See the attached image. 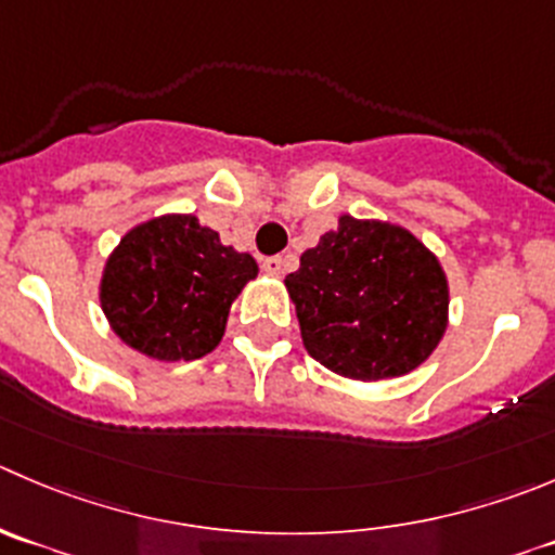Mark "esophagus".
I'll use <instances>...</instances> for the list:
<instances>
[{
    "label": "esophagus",
    "instance_id": "34e87169",
    "mask_svg": "<svg viewBox=\"0 0 555 555\" xmlns=\"http://www.w3.org/2000/svg\"><path fill=\"white\" fill-rule=\"evenodd\" d=\"M262 271L266 273H271V276H279V273L284 271V260L282 257H266V260H262Z\"/></svg>",
    "mask_w": 555,
    "mask_h": 555
}]
</instances>
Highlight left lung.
Here are the masks:
<instances>
[{
	"label": "left lung",
	"mask_w": 555,
	"mask_h": 555,
	"mask_svg": "<svg viewBox=\"0 0 555 555\" xmlns=\"http://www.w3.org/2000/svg\"><path fill=\"white\" fill-rule=\"evenodd\" d=\"M284 284L306 352L347 379L409 374L448 331L450 287L437 255L379 219L338 217Z\"/></svg>",
	"instance_id": "8db88e82"
}]
</instances>
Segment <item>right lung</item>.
<instances>
[{
    "instance_id": "obj_1",
    "label": "right lung",
    "mask_w": 555,
    "mask_h": 555,
    "mask_svg": "<svg viewBox=\"0 0 555 555\" xmlns=\"http://www.w3.org/2000/svg\"><path fill=\"white\" fill-rule=\"evenodd\" d=\"M255 257L224 246L192 214H165L129 230L111 251L100 306L113 333L146 358L197 360L224 336Z\"/></svg>"
}]
</instances>
